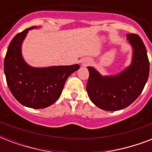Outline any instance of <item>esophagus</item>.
<instances>
[{
    "label": "esophagus",
    "mask_w": 152,
    "mask_h": 152,
    "mask_svg": "<svg viewBox=\"0 0 152 152\" xmlns=\"http://www.w3.org/2000/svg\"><path fill=\"white\" fill-rule=\"evenodd\" d=\"M88 63H89V62H88V61H83V66H87V65H88Z\"/></svg>",
    "instance_id": "1"
}]
</instances>
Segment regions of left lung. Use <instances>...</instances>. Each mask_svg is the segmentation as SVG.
Listing matches in <instances>:
<instances>
[{
  "label": "left lung",
  "mask_w": 152,
  "mask_h": 152,
  "mask_svg": "<svg viewBox=\"0 0 152 152\" xmlns=\"http://www.w3.org/2000/svg\"><path fill=\"white\" fill-rule=\"evenodd\" d=\"M126 36L133 48V57L125 71L114 76H102L94 68L88 67L87 92L93 103L104 110H120L131 105L148 79L150 64L144 42L138 34Z\"/></svg>",
  "instance_id": "left-lung-1"
}]
</instances>
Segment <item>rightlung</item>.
I'll use <instances>...</instances> for the list:
<instances>
[{
    "label": "right lung",
    "mask_w": 152,
    "mask_h": 152,
    "mask_svg": "<svg viewBox=\"0 0 152 152\" xmlns=\"http://www.w3.org/2000/svg\"><path fill=\"white\" fill-rule=\"evenodd\" d=\"M33 27L18 33L11 41L4 57V71L15 99L27 107L42 109L58 99L68 77L80 69V65L39 69L26 64L21 55V44L28 30Z\"/></svg>",
    "instance_id": "obj_1"
}]
</instances>
